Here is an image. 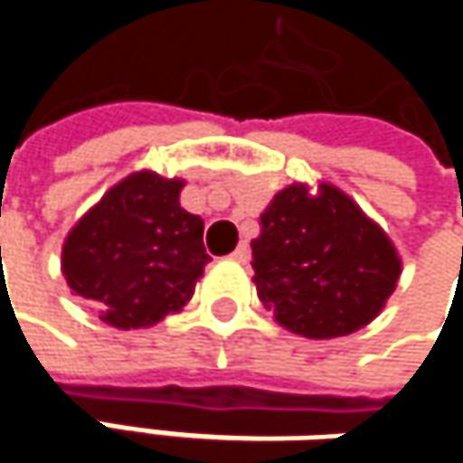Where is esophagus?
<instances>
[{"instance_id":"esophagus-1","label":"esophagus","mask_w":463,"mask_h":463,"mask_svg":"<svg viewBox=\"0 0 463 463\" xmlns=\"http://www.w3.org/2000/svg\"><path fill=\"white\" fill-rule=\"evenodd\" d=\"M231 257L235 262H249V243H238Z\"/></svg>"}]
</instances>
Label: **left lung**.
<instances>
[{
  "mask_svg": "<svg viewBox=\"0 0 463 463\" xmlns=\"http://www.w3.org/2000/svg\"><path fill=\"white\" fill-rule=\"evenodd\" d=\"M257 298L295 335L329 340L373 322L397 289L402 260L354 198L322 182L273 195L251 241Z\"/></svg>",
  "mask_w": 463,
  "mask_h": 463,
  "instance_id": "left-lung-1",
  "label": "left lung"
}]
</instances>
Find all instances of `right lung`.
I'll return each mask as SVG.
<instances>
[{
  "label": "right lung",
  "instance_id": "right-lung-1",
  "mask_svg": "<svg viewBox=\"0 0 463 463\" xmlns=\"http://www.w3.org/2000/svg\"><path fill=\"white\" fill-rule=\"evenodd\" d=\"M182 187L184 179L134 171L66 235L61 273L101 322L152 326L193 298L212 257L203 249V220L179 203Z\"/></svg>",
  "mask_w": 463,
  "mask_h": 463
}]
</instances>
